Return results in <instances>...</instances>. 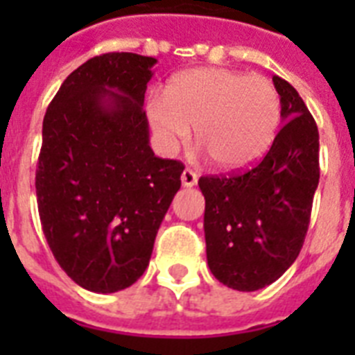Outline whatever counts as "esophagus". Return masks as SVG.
Segmentation results:
<instances>
[{
	"label": "esophagus",
	"instance_id": "obj_1",
	"mask_svg": "<svg viewBox=\"0 0 355 355\" xmlns=\"http://www.w3.org/2000/svg\"><path fill=\"white\" fill-rule=\"evenodd\" d=\"M197 178H199L197 177V173L191 171V169H184L180 180H182L184 188H193L195 184H197Z\"/></svg>",
	"mask_w": 355,
	"mask_h": 355
}]
</instances>
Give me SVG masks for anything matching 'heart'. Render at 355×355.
I'll return each mask as SVG.
<instances>
[{"label": "heart", "mask_w": 355, "mask_h": 355, "mask_svg": "<svg viewBox=\"0 0 355 355\" xmlns=\"http://www.w3.org/2000/svg\"><path fill=\"white\" fill-rule=\"evenodd\" d=\"M145 114L166 150L197 145L219 169H243L269 149L280 125V96L261 75L225 68H195L175 75L166 96L153 92Z\"/></svg>", "instance_id": "b5f03b06"}]
</instances>
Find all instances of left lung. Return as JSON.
Wrapping results in <instances>:
<instances>
[{"label": "left lung", "mask_w": 355, "mask_h": 355, "mask_svg": "<svg viewBox=\"0 0 355 355\" xmlns=\"http://www.w3.org/2000/svg\"><path fill=\"white\" fill-rule=\"evenodd\" d=\"M272 83L284 125L267 155L247 171L199 178L208 267L236 291H258L291 267L319 186L317 123L287 80Z\"/></svg>", "instance_id": "obj_1"}]
</instances>
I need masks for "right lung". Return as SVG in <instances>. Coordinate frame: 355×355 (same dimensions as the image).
Segmentation results:
<instances>
[{"mask_svg":"<svg viewBox=\"0 0 355 355\" xmlns=\"http://www.w3.org/2000/svg\"><path fill=\"white\" fill-rule=\"evenodd\" d=\"M156 58L105 53L64 80L47 107L36 167L44 236L66 275L94 293L132 286L184 166L155 156L145 90Z\"/></svg>","mask_w":355,"mask_h":355,"instance_id":"1","label":"right lung"}]
</instances>
